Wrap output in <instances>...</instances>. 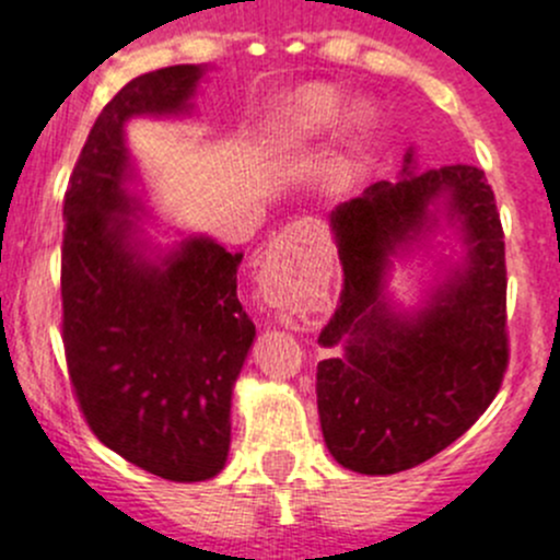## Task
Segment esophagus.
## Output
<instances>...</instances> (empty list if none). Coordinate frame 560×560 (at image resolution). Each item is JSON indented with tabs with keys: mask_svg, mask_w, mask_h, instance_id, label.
<instances>
[{
	"mask_svg": "<svg viewBox=\"0 0 560 560\" xmlns=\"http://www.w3.org/2000/svg\"><path fill=\"white\" fill-rule=\"evenodd\" d=\"M306 221H298V224L287 226V230H281L279 235L270 241V246L265 248L262 254V262L265 265H287L295 259L298 254V243H301L303 237V230H306Z\"/></svg>",
	"mask_w": 560,
	"mask_h": 560,
	"instance_id": "esophagus-1",
	"label": "esophagus"
}]
</instances>
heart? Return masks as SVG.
I'll list each match as a JSON object with an SVG mask.
<instances>
[{
  "label": "heart",
  "mask_w": 560,
  "mask_h": 560,
  "mask_svg": "<svg viewBox=\"0 0 560 560\" xmlns=\"http://www.w3.org/2000/svg\"><path fill=\"white\" fill-rule=\"evenodd\" d=\"M347 101L339 90L328 84H303L284 92L268 106L262 117V142L273 150L303 148L336 128L345 119ZM372 125V112L358 106L350 114L352 144L361 142Z\"/></svg>",
  "instance_id": "b5f03b06"
}]
</instances>
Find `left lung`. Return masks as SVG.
Listing matches in <instances>:
<instances>
[{"label":"left lung","mask_w":560,"mask_h":560,"mask_svg":"<svg viewBox=\"0 0 560 560\" xmlns=\"http://www.w3.org/2000/svg\"><path fill=\"white\" fill-rule=\"evenodd\" d=\"M345 290L319 347L317 410L325 446L347 470L416 468L476 424L501 388L506 345V254L485 172L424 170L416 148L399 177L330 213ZM432 256L433 281L401 304L394 261Z\"/></svg>","instance_id":"1"}]
</instances>
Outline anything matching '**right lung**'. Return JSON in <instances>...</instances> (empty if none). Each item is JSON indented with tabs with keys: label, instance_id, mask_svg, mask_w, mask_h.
<instances>
[{
	"label": "right lung",
	"instance_id": "1",
	"mask_svg": "<svg viewBox=\"0 0 560 560\" xmlns=\"http://www.w3.org/2000/svg\"><path fill=\"white\" fill-rule=\"evenodd\" d=\"M210 70L130 79L97 114L62 205L70 383L103 446L170 481L213 479L226 465L232 388L257 328L237 301L243 254L159 224L125 128L194 117Z\"/></svg>",
	"mask_w": 560,
	"mask_h": 560
}]
</instances>
